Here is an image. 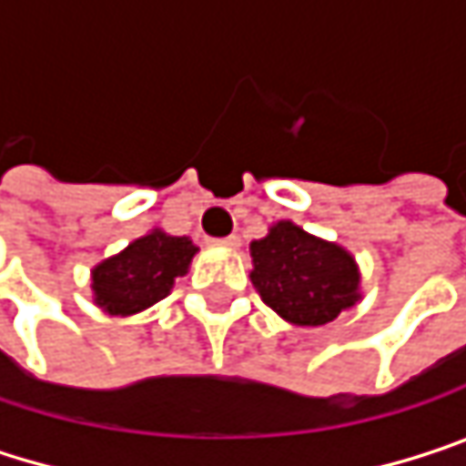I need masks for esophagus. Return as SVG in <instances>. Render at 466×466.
<instances>
[{"instance_id": "obj_1", "label": "esophagus", "mask_w": 466, "mask_h": 466, "mask_svg": "<svg viewBox=\"0 0 466 466\" xmlns=\"http://www.w3.org/2000/svg\"><path fill=\"white\" fill-rule=\"evenodd\" d=\"M213 245H224V248H232V250H237L239 245H242V239L237 237V234H229V237H221V239H210Z\"/></svg>"}]
</instances>
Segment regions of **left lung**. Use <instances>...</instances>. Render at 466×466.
<instances>
[{
  "mask_svg": "<svg viewBox=\"0 0 466 466\" xmlns=\"http://www.w3.org/2000/svg\"><path fill=\"white\" fill-rule=\"evenodd\" d=\"M250 280L261 299L289 324L324 326L359 302L353 256L291 221H278L250 242Z\"/></svg>",
  "mask_w": 466,
  "mask_h": 466,
  "instance_id": "1",
  "label": "left lung"
}]
</instances>
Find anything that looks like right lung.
Listing matches in <instances>:
<instances>
[{
	"instance_id": "obj_1",
	"label": "right lung",
	"mask_w": 466,
	"mask_h": 466,
	"mask_svg": "<svg viewBox=\"0 0 466 466\" xmlns=\"http://www.w3.org/2000/svg\"><path fill=\"white\" fill-rule=\"evenodd\" d=\"M194 253L197 245L188 237L153 229L91 269L94 302L110 316H135L172 291Z\"/></svg>"
}]
</instances>
